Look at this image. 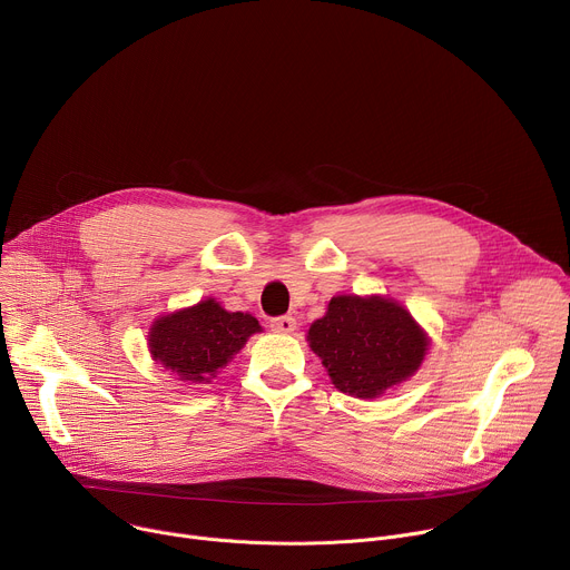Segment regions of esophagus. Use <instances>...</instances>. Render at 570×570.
Segmentation results:
<instances>
[{"label":"esophagus","instance_id":"1","mask_svg":"<svg viewBox=\"0 0 570 570\" xmlns=\"http://www.w3.org/2000/svg\"><path fill=\"white\" fill-rule=\"evenodd\" d=\"M271 327L277 334H293L295 327H297V322H295L293 315H279V317L271 320Z\"/></svg>","mask_w":570,"mask_h":570}]
</instances>
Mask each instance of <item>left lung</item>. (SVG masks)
<instances>
[{"label":"left lung","instance_id":"obj_1","mask_svg":"<svg viewBox=\"0 0 570 570\" xmlns=\"http://www.w3.org/2000/svg\"><path fill=\"white\" fill-rule=\"evenodd\" d=\"M306 341L334 385L358 399H374L411 379L429 350L413 315L381 295L332 297L327 313L311 324Z\"/></svg>","mask_w":570,"mask_h":570}]
</instances>
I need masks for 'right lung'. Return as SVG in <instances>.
Returning <instances> with one entry per match:
<instances>
[{
    "label": "right lung",
    "instance_id": "obj_1",
    "mask_svg": "<svg viewBox=\"0 0 570 570\" xmlns=\"http://www.w3.org/2000/svg\"><path fill=\"white\" fill-rule=\"evenodd\" d=\"M257 332H262L257 317L229 313L209 297L157 317L148 332V350L153 361L178 381L198 385L209 383Z\"/></svg>",
    "mask_w": 570,
    "mask_h": 570
}]
</instances>
